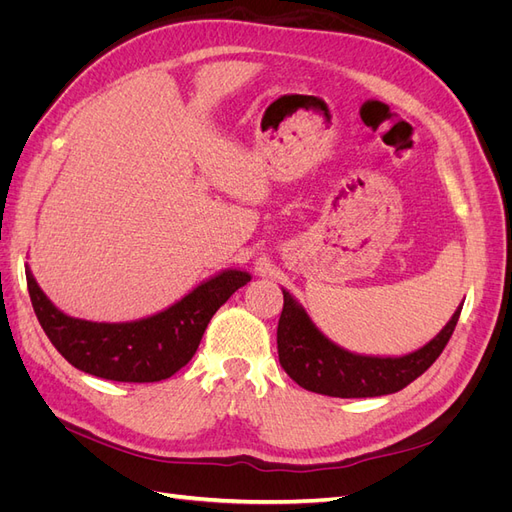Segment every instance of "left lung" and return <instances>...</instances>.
I'll return each mask as SVG.
<instances>
[{"label":"left lung","instance_id":"1","mask_svg":"<svg viewBox=\"0 0 512 512\" xmlns=\"http://www.w3.org/2000/svg\"><path fill=\"white\" fill-rule=\"evenodd\" d=\"M284 309L277 324V354L286 374L303 389L329 397H378L397 393L433 365L451 339L461 305L446 327L404 356L356 354L324 335L305 307L284 290Z\"/></svg>","mask_w":512,"mask_h":512}]
</instances>
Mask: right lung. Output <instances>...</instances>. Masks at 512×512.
Instances as JSON below:
<instances>
[{
    "label": "right lung",
    "mask_w": 512,
    "mask_h": 512,
    "mask_svg": "<svg viewBox=\"0 0 512 512\" xmlns=\"http://www.w3.org/2000/svg\"><path fill=\"white\" fill-rule=\"evenodd\" d=\"M27 290L46 337L76 369L115 382H160L190 363L213 314L230 294L252 280L241 269H224L200 282L158 314L130 322L74 318L46 297L25 265Z\"/></svg>",
    "instance_id": "obj_1"
}]
</instances>
